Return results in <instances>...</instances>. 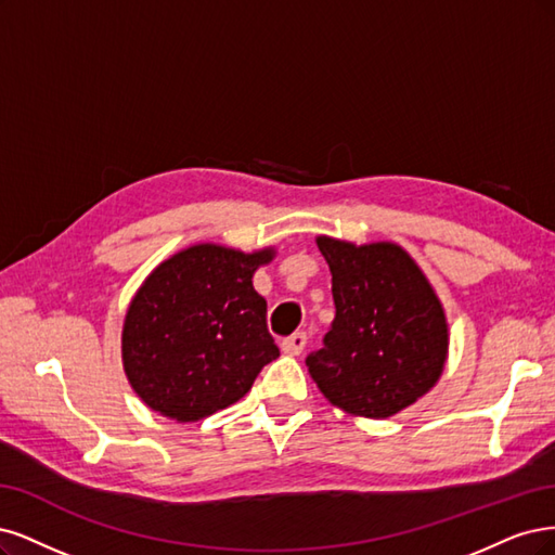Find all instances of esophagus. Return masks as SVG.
<instances>
[{"label": "esophagus", "mask_w": 555, "mask_h": 555, "mask_svg": "<svg viewBox=\"0 0 555 555\" xmlns=\"http://www.w3.org/2000/svg\"><path fill=\"white\" fill-rule=\"evenodd\" d=\"M307 341H309L307 332H295V334L283 338V341H281V350H283L285 354H301V350L307 348Z\"/></svg>", "instance_id": "34e87169"}]
</instances>
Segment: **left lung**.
<instances>
[{
  "label": "left lung",
  "mask_w": 555,
  "mask_h": 555,
  "mask_svg": "<svg viewBox=\"0 0 555 555\" xmlns=\"http://www.w3.org/2000/svg\"><path fill=\"white\" fill-rule=\"evenodd\" d=\"M332 272L336 315L307 366L348 413L385 420L440 378L447 323L436 293L397 244L354 246L318 237Z\"/></svg>",
  "instance_id": "left-lung-1"
}]
</instances>
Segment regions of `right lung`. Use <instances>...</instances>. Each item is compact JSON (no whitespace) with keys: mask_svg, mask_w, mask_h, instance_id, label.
Masks as SVG:
<instances>
[{"mask_svg":"<svg viewBox=\"0 0 555 555\" xmlns=\"http://www.w3.org/2000/svg\"><path fill=\"white\" fill-rule=\"evenodd\" d=\"M272 251L191 246L135 293L121 334L124 371L156 413L198 422L240 401L279 357L267 301L254 288Z\"/></svg>","mask_w":555,"mask_h":555,"instance_id":"add662e5","label":"right lung"}]
</instances>
